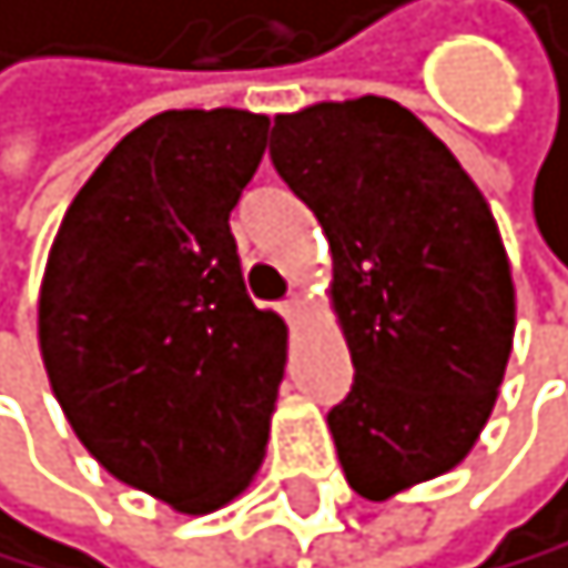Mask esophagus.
<instances>
[{
    "mask_svg": "<svg viewBox=\"0 0 568 568\" xmlns=\"http://www.w3.org/2000/svg\"><path fill=\"white\" fill-rule=\"evenodd\" d=\"M307 304H311V301H307L304 293H296L293 301H286V307H282V314H286V318H290V325H301V322H304Z\"/></svg>",
    "mask_w": 568,
    "mask_h": 568,
    "instance_id": "1",
    "label": "esophagus"
}]
</instances>
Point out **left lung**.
<instances>
[{
	"instance_id": "8db88e82",
	"label": "left lung",
	"mask_w": 568,
	"mask_h": 568,
	"mask_svg": "<svg viewBox=\"0 0 568 568\" xmlns=\"http://www.w3.org/2000/svg\"><path fill=\"white\" fill-rule=\"evenodd\" d=\"M272 164L333 250L354 386L328 412L368 501L450 473L494 412L516 336L501 232L458 156L386 95L278 113Z\"/></svg>"
}]
</instances>
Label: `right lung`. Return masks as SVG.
Listing matches in <instances>:
<instances>
[{
    "label": "right lung",
    "instance_id": "add662e5",
    "mask_svg": "<svg viewBox=\"0 0 568 568\" xmlns=\"http://www.w3.org/2000/svg\"><path fill=\"white\" fill-rule=\"evenodd\" d=\"M264 113L168 110L128 132L67 206L38 293V347L103 469L206 516L254 483L286 322L246 296L229 229Z\"/></svg>",
    "mask_w": 568,
    "mask_h": 568
}]
</instances>
